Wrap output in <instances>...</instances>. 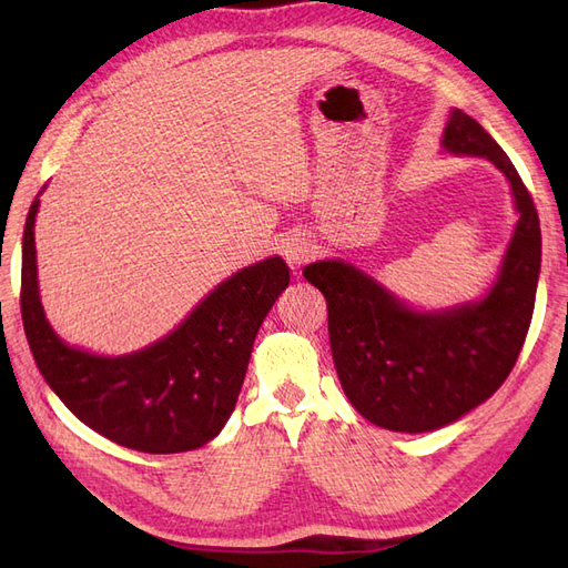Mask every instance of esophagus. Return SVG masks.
<instances>
[{"label":"esophagus","instance_id":"34e87169","mask_svg":"<svg viewBox=\"0 0 568 568\" xmlns=\"http://www.w3.org/2000/svg\"><path fill=\"white\" fill-rule=\"evenodd\" d=\"M277 248H280V255L291 267H301L303 263L311 261L313 253H315L313 244L301 234H286Z\"/></svg>","mask_w":568,"mask_h":568}]
</instances>
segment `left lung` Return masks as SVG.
Here are the masks:
<instances>
[{
    "label": "left lung",
    "mask_w": 568,
    "mask_h": 568,
    "mask_svg": "<svg viewBox=\"0 0 568 568\" xmlns=\"http://www.w3.org/2000/svg\"><path fill=\"white\" fill-rule=\"evenodd\" d=\"M440 149L490 161L507 178L519 215L484 296L417 307L341 257L303 267L326 298L343 393L365 419L400 434L448 426L503 386L526 341L540 277V220L500 144L450 109Z\"/></svg>",
    "instance_id": "left-lung-1"
}]
</instances>
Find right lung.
I'll use <instances>...</instances> for the list:
<instances>
[{"label": "right lung", "instance_id": "1", "mask_svg": "<svg viewBox=\"0 0 568 568\" xmlns=\"http://www.w3.org/2000/svg\"><path fill=\"white\" fill-rule=\"evenodd\" d=\"M42 192L23 230L21 315L49 388L92 432L130 450L170 455L213 440L236 407L257 329L288 286L286 263L270 255L239 270L173 332L140 351L99 355L65 343L44 315L36 251Z\"/></svg>", "mask_w": 568, "mask_h": 568}]
</instances>
